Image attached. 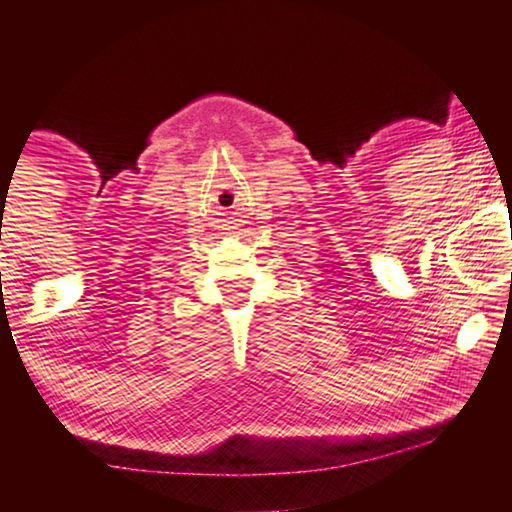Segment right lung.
<instances>
[{"mask_svg": "<svg viewBox=\"0 0 512 512\" xmlns=\"http://www.w3.org/2000/svg\"><path fill=\"white\" fill-rule=\"evenodd\" d=\"M0 237H2V235H0Z\"/></svg>", "mask_w": 512, "mask_h": 512, "instance_id": "obj_1", "label": "right lung"}]
</instances>
